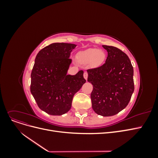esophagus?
Wrapping results in <instances>:
<instances>
[{"label":"esophagus","mask_w":158,"mask_h":158,"mask_svg":"<svg viewBox=\"0 0 158 158\" xmlns=\"http://www.w3.org/2000/svg\"><path fill=\"white\" fill-rule=\"evenodd\" d=\"M88 73H86V72H85V73H84V78H85V80H87V79H88Z\"/></svg>","instance_id":"obj_1"}]
</instances>
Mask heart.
I'll return each instance as SVG.
<instances>
[{"instance_id": "b5f03b06", "label": "heart", "mask_w": 158, "mask_h": 158, "mask_svg": "<svg viewBox=\"0 0 158 158\" xmlns=\"http://www.w3.org/2000/svg\"><path fill=\"white\" fill-rule=\"evenodd\" d=\"M105 52L98 49L92 48L81 52L79 57L80 60L82 63H88L92 62L94 66L101 65L106 59Z\"/></svg>"}]
</instances>
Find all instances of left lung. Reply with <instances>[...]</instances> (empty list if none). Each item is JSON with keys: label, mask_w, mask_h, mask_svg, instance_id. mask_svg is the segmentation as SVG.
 <instances>
[{"label": "left lung", "mask_w": 158, "mask_h": 158, "mask_svg": "<svg viewBox=\"0 0 158 158\" xmlns=\"http://www.w3.org/2000/svg\"><path fill=\"white\" fill-rule=\"evenodd\" d=\"M102 47L108 53L106 63L88 70V81L93 85V110L99 115L109 117L121 111L130 102L135 89L134 70L125 52L115 47Z\"/></svg>", "instance_id": "1"}]
</instances>
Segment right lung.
Here are the masks:
<instances>
[{"label":"right lung","instance_id":"add662e5","mask_svg":"<svg viewBox=\"0 0 158 158\" xmlns=\"http://www.w3.org/2000/svg\"><path fill=\"white\" fill-rule=\"evenodd\" d=\"M75 44L54 43L38 52L31 74V93L42 111L61 115L71 108L74 94L85 82L84 71L67 74Z\"/></svg>","mask_w":158,"mask_h":158}]
</instances>
